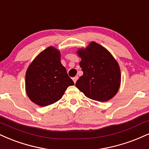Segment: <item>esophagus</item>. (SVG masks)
I'll list each match as a JSON object with an SVG mask.
<instances>
[{
    "label": "esophagus",
    "instance_id": "34e87169",
    "mask_svg": "<svg viewBox=\"0 0 149 149\" xmlns=\"http://www.w3.org/2000/svg\"><path fill=\"white\" fill-rule=\"evenodd\" d=\"M78 76H76V77H74V78H73V82H74V83H76L77 80H78Z\"/></svg>",
    "mask_w": 149,
    "mask_h": 149
}]
</instances>
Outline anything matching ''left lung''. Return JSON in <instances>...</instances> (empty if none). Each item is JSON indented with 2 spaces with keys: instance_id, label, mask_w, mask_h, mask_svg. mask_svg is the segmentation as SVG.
Segmentation results:
<instances>
[{
  "instance_id": "8db88e82",
  "label": "left lung",
  "mask_w": 149,
  "mask_h": 149,
  "mask_svg": "<svg viewBox=\"0 0 149 149\" xmlns=\"http://www.w3.org/2000/svg\"><path fill=\"white\" fill-rule=\"evenodd\" d=\"M77 54L83 71L76 83L77 88L94 101L105 102L113 98L120 87L121 70L112 55L95 42L78 48Z\"/></svg>"
}]
</instances>
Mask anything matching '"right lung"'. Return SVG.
Instances as JSON below:
<instances>
[{"mask_svg":"<svg viewBox=\"0 0 149 149\" xmlns=\"http://www.w3.org/2000/svg\"><path fill=\"white\" fill-rule=\"evenodd\" d=\"M60 52L49 46L30 63L26 73V92L30 101L41 107L61 99L67 87L74 85L60 61Z\"/></svg>","mask_w":149,"mask_h":149,"instance_id":"right-lung-1","label":"right lung"}]
</instances>
